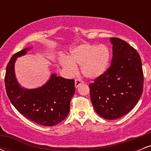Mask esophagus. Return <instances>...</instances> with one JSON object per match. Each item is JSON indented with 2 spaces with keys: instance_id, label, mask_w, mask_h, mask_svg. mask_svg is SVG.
<instances>
[{
  "instance_id": "34e87169",
  "label": "esophagus",
  "mask_w": 151,
  "mask_h": 151,
  "mask_svg": "<svg viewBox=\"0 0 151 151\" xmlns=\"http://www.w3.org/2000/svg\"><path fill=\"white\" fill-rule=\"evenodd\" d=\"M83 84V81L81 80V79H77L75 80V87L77 88L78 86H79L80 84Z\"/></svg>"
}]
</instances>
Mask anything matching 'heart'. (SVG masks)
<instances>
[{"instance_id": "b5f03b06", "label": "heart", "mask_w": 151, "mask_h": 151, "mask_svg": "<svg viewBox=\"0 0 151 151\" xmlns=\"http://www.w3.org/2000/svg\"><path fill=\"white\" fill-rule=\"evenodd\" d=\"M110 60V51L106 46L83 44L72 50L70 59L62 57L60 63L69 74L77 72L76 65L81 67L84 77L95 79L104 74Z\"/></svg>"}]
</instances>
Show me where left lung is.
Returning <instances> with one entry per match:
<instances>
[{"label":"left lung","mask_w":151,"mask_h":151,"mask_svg":"<svg viewBox=\"0 0 151 151\" xmlns=\"http://www.w3.org/2000/svg\"><path fill=\"white\" fill-rule=\"evenodd\" d=\"M113 58L103 75L89 84L94 110L108 120L128 114L141 98L143 72L139 54L126 41L111 37Z\"/></svg>","instance_id":"left-lung-1"}]
</instances>
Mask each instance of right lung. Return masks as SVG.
<instances>
[{"instance_id":"1","label":"right lung","mask_w":151,"mask_h":151,"mask_svg":"<svg viewBox=\"0 0 151 151\" xmlns=\"http://www.w3.org/2000/svg\"><path fill=\"white\" fill-rule=\"evenodd\" d=\"M30 50V47L25 48L15 53L8 63L5 75L7 95L15 108L27 119L40 125H57L65 120L70 112V101L75 91L74 80L52 74L42 87H20L15 75V62Z\"/></svg>"}]
</instances>
